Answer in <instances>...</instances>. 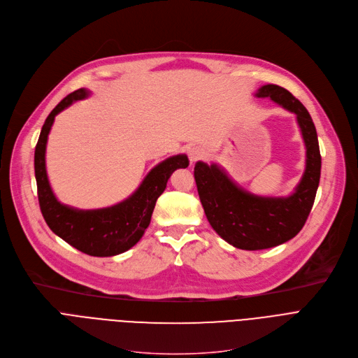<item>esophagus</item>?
<instances>
[{"label": "esophagus", "instance_id": "1", "mask_svg": "<svg viewBox=\"0 0 358 358\" xmlns=\"http://www.w3.org/2000/svg\"><path fill=\"white\" fill-rule=\"evenodd\" d=\"M187 155H188V158H189V162L193 164V162L201 159L203 155H204V152H203V150H201L200 147L193 145V147H189V148L187 150Z\"/></svg>", "mask_w": 358, "mask_h": 358}]
</instances>
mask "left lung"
Wrapping results in <instances>:
<instances>
[{"instance_id":"8db88e82","label":"left lung","mask_w":358,"mask_h":358,"mask_svg":"<svg viewBox=\"0 0 358 358\" xmlns=\"http://www.w3.org/2000/svg\"><path fill=\"white\" fill-rule=\"evenodd\" d=\"M266 98L296 115L306 162L303 176L288 197L255 196L237 185L217 164L194 166L197 192L211 227L227 243L243 250H262L291 241L303 227L314 206L321 177V154L311 115L294 94L278 85L257 89Z\"/></svg>"}]
</instances>
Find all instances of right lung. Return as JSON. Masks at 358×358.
<instances>
[{"label":"right lung","instance_id":"add662e5","mask_svg":"<svg viewBox=\"0 0 358 358\" xmlns=\"http://www.w3.org/2000/svg\"><path fill=\"white\" fill-rule=\"evenodd\" d=\"M86 89H78L50 112L41 128L36 152L34 173L38 204L43 217L55 234L78 250L98 257L115 256L129 250L144 236L150 226L158 197L164 193L166 181L178 169H187L184 154L166 158L147 174L136 192L127 200L98 210H78L62 204L50 187L45 171V145L55 117L73 102L87 98Z\"/></svg>","mask_w":358,"mask_h":358}]
</instances>
